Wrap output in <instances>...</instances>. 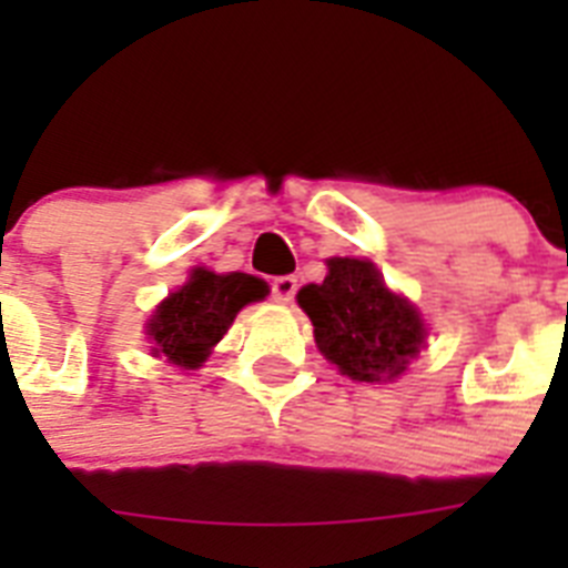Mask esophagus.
I'll use <instances>...</instances> for the list:
<instances>
[{
    "instance_id": "obj_1",
    "label": "esophagus",
    "mask_w": 568,
    "mask_h": 568,
    "mask_svg": "<svg viewBox=\"0 0 568 568\" xmlns=\"http://www.w3.org/2000/svg\"><path fill=\"white\" fill-rule=\"evenodd\" d=\"M295 290H298V281H295L293 275H278V278H273V284H270L273 301H278V304H290V301L295 298Z\"/></svg>"
}]
</instances>
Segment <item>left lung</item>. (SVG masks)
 I'll return each instance as SVG.
<instances>
[{
	"label": "left lung",
	"instance_id": "left-lung-1",
	"mask_svg": "<svg viewBox=\"0 0 568 568\" xmlns=\"http://www.w3.org/2000/svg\"><path fill=\"white\" fill-rule=\"evenodd\" d=\"M327 278L298 290L321 355L353 381H393L426 346L415 304L384 284L373 261L329 258Z\"/></svg>",
	"mask_w": 568,
	"mask_h": 568
}]
</instances>
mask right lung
<instances>
[{"instance_id": "add662e5", "label": "right lung", "mask_w": 568, "mask_h": 568, "mask_svg": "<svg viewBox=\"0 0 568 568\" xmlns=\"http://www.w3.org/2000/svg\"><path fill=\"white\" fill-rule=\"evenodd\" d=\"M267 295V284L247 273L219 275L195 267L187 284L170 293L148 321L150 353L182 369H199L224 338L241 307Z\"/></svg>"}]
</instances>
